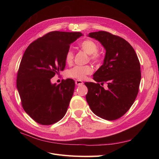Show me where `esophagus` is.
<instances>
[{
  "mask_svg": "<svg viewBox=\"0 0 159 159\" xmlns=\"http://www.w3.org/2000/svg\"><path fill=\"white\" fill-rule=\"evenodd\" d=\"M75 84H76V85H83L84 84V82L82 81H81V80H75Z\"/></svg>",
  "mask_w": 159,
  "mask_h": 159,
  "instance_id": "obj_1",
  "label": "esophagus"
}]
</instances>
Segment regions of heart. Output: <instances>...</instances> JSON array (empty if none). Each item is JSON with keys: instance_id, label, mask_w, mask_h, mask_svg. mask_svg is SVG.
Returning <instances> with one entry per match:
<instances>
[{"instance_id": "obj_1", "label": "heart", "mask_w": 159, "mask_h": 159, "mask_svg": "<svg viewBox=\"0 0 159 159\" xmlns=\"http://www.w3.org/2000/svg\"><path fill=\"white\" fill-rule=\"evenodd\" d=\"M81 48L85 53L89 54V58L94 62L100 61L102 55L98 52V46L96 43L89 39L84 40L80 44ZM74 60V52L70 50L66 54V61L71 64ZM93 72L92 67L89 65L76 66L68 71V76L78 80H84L86 75L91 74Z\"/></svg>"}]
</instances>
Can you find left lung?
Returning a JSON list of instances; mask_svg holds the SVG:
<instances>
[{
	"mask_svg": "<svg viewBox=\"0 0 159 159\" xmlns=\"http://www.w3.org/2000/svg\"><path fill=\"white\" fill-rule=\"evenodd\" d=\"M88 36L98 40L106 52L103 65L93 75L97 83L85 82L86 100L94 114L113 121L125 114L137 98L140 63L133 48L123 38L105 31L91 32ZM105 83L107 89L102 86Z\"/></svg>",
	"mask_w": 159,
	"mask_h": 159,
	"instance_id": "1",
	"label": "left lung"
}]
</instances>
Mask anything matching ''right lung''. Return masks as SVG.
I'll return each instance as SVG.
<instances>
[{
    "mask_svg": "<svg viewBox=\"0 0 159 159\" xmlns=\"http://www.w3.org/2000/svg\"><path fill=\"white\" fill-rule=\"evenodd\" d=\"M81 32L53 31L32 42L19 66L16 87L22 106L34 121L49 125L64 117L75 88L72 79L57 85L50 80L63 71L66 54Z\"/></svg>",
    "mask_w": 159,
    "mask_h": 159,
    "instance_id": "add662e5",
    "label": "right lung"
}]
</instances>
